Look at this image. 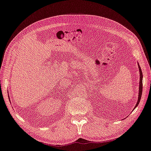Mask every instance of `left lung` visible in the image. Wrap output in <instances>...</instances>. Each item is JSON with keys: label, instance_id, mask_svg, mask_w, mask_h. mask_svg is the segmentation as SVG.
I'll list each match as a JSON object with an SVG mask.
<instances>
[{"label": "left lung", "instance_id": "left-lung-1", "mask_svg": "<svg viewBox=\"0 0 151 151\" xmlns=\"http://www.w3.org/2000/svg\"><path fill=\"white\" fill-rule=\"evenodd\" d=\"M138 67H139V89L138 101H137V104H136V105H135V107L134 108V109L138 106L139 102H140L141 95H142V91H143V73H142L141 67H140V66H139V63H138Z\"/></svg>", "mask_w": 151, "mask_h": 151}]
</instances>
